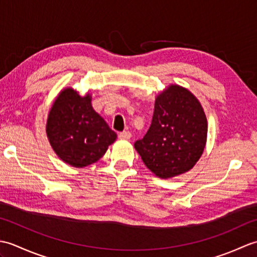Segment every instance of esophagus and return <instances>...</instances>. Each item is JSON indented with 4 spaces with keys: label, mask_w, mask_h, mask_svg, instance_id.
Instances as JSON below:
<instances>
[{
    "label": "esophagus",
    "mask_w": 257,
    "mask_h": 257,
    "mask_svg": "<svg viewBox=\"0 0 257 257\" xmlns=\"http://www.w3.org/2000/svg\"><path fill=\"white\" fill-rule=\"evenodd\" d=\"M119 138L120 139H124V140H128L132 138V133L130 132H122L119 134Z\"/></svg>",
    "instance_id": "esophagus-1"
}]
</instances>
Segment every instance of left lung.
Masks as SVG:
<instances>
[{
  "mask_svg": "<svg viewBox=\"0 0 257 257\" xmlns=\"http://www.w3.org/2000/svg\"><path fill=\"white\" fill-rule=\"evenodd\" d=\"M205 113L189 90L177 85L157 97L152 121L135 148L147 168L168 179L192 169L204 150Z\"/></svg>",
  "mask_w": 257,
  "mask_h": 257,
  "instance_id": "1",
  "label": "left lung"
}]
</instances>
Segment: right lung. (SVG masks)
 <instances>
[{"instance_id":"right-lung-1","label":"right lung","mask_w":257,"mask_h":257,"mask_svg":"<svg viewBox=\"0 0 257 257\" xmlns=\"http://www.w3.org/2000/svg\"><path fill=\"white\" fill-rule=\"evenodd\" d=\"M46 133L56 155L76 168L99 160L116 140V133L92 109L90 96L81 97L72 88L63 90L54 102Z\"/></svg>"}]
</instances>
